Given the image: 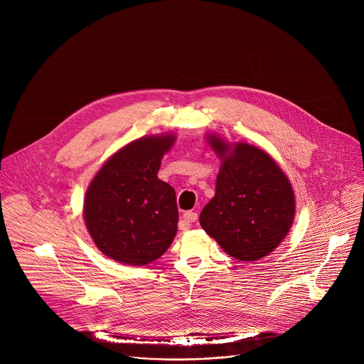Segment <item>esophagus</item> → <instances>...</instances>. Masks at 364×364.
<instances>
[{
  "instance_id": "obj_1",
  "label": "esophagus",
  "mask_w": 364,
  "mask_h": 364,
  "mask_svg": "<svg viewBox=\"0 0 364 364\" xmlns=\"http://www.w3.org/2000/svg\"><path fill=\"white\" fill-rule=\"evenodd\" d=\"M183 220L187 223V225H190V223H194L196 220H197V213L196 212H186L184 215H183Z\"/></svg>"
}]
</instances>
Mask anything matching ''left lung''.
Listing matches in <instances>:
<instances>
[{
  "label": "left lung",
  "mask_w": 364,
  "mask_h": 364,
  "mask_svg": "<svg viewBox=\"0 0 364 364\" xmlns=\"http://www.w3.org/2000/svg\"><path fill=\"white\" fill-rule=\"evenodd\" d=\"M223 160L216 194L200 213V225L239 261H257L271 253L294 222L292 187L267 152L249 144L229 145L210 136Z\"/></svg>",
  "instance_id": "8db88e82"
}]
</instances>
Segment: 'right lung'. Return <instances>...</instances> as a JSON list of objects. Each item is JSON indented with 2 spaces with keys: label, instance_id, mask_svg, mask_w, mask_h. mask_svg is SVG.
<instances>
[{
  "label": "right lung",
  "instance_id": "right-lung-1",
  "mask_svg": "<svg viewBox=\"0 0 364 364\" xmlns=\"http://www.w3.org/2000/svg\"><path fill=\"white\" fill-rule=\"evenodd\" d=\"M173 135L136 139L105 163L85 198V222L96 246L127 265L159 259L177 233L174 188L157 174Z\"/></svg>",
  "mask_w": 364,
  "mask_h": 364
}]
</instances>
